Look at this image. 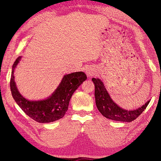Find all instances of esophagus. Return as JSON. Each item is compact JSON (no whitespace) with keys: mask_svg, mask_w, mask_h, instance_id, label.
Instances as JSON below:
<instances>
[{"mask_svg":"<svg viewBox=\"0 0 161 161\" xmlns=\"http://www.w3.org/2000/svg\"><path fill=\"white\" fill-rule=\"evenodd\" d=\"M85 72H86V74L88 75V77H92L95 75V70L91 67H86V69H85Z\"/></svg>","mask_w":161,"mask_h":161,"instance_id":"esophagus-1","label":"esophagus"}]
</instances>
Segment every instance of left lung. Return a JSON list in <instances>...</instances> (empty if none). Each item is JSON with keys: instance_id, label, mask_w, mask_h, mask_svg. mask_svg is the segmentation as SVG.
Segmentation results:
<instances>
[{"instance_id": "8db88e82", "label": "left lung", "mask_w": 161, "mask_h": 161, "mask_svg": "<svg viewBox=\"0 0 161 161\" xmlns=\"http://www.w3.org/2000/svg\"><path fill=\"white\" fill-rule=\"evenodd\" d=\"M92 81L95 84V98L97 108L101 114L107 118L115 121L130 122L137 118L149 103L148 101L141 108L134 111H127L118 107L113 102L100 80L93 78Z\"/></svg>"}]
</instances>
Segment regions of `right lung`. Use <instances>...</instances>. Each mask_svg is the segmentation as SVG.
Here are the masks:
<instances>
[{
	"label": "right lung",
	"instance_id": "1",
	"mask_svg": "<svg viewBox=\"0 0 161 161\" xmlns=\"http://www.w3.org/2000/svg\"><path fill=\"white\" fill-rule=\"evenodd\" d=\"M20 58H17L14 63L10 79V89L17 104L30 118L39 123L51 122L62 118L68 110L72 95L87 79L86 74L76 72L64 75L59 86L49 98L41 101H29L19 93L14 81V70Z\"/></svg>",
	"mask_w": 161,
	"mask_h": 161
}]
</instances>
